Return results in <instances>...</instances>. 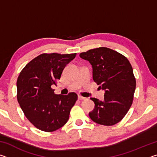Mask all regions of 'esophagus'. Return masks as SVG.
Wrapping results in <instances>:
<instances>
[{
  "mask_svg": "<svg viewBox=\"0 0 157 157\" xmlns=\"http://www.w3.org/2000/svg\"><path fill=\"white\" fill-rule=\"evenodd\" d=\"M78 99L80 100H85V99H86V98L82 97V96H81V95H78Z\"/></svg>",
  "mask_w": 157,
  "mask_h": 157,
  "instance_id": "obj_1",
  "label": "esophagus"
}]
</instances>
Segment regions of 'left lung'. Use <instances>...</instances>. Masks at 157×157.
Returning a JSON list of instances; mask_svg holds the SVG:
<instances>
[{"label":"left lung","mask_w":157,"mask_h":157,"mask_svg":"<svg viewBox=\"0 0 157 157\" xmlns=\"http://www.w3.org/2000/svg\"><path fill=\"white\" fill-rule=\"evenodd\" d=\"M79 57L92 65L93 79L105 91L103 101L91 98L95 107L89 117L105 126L119 123L131 107L136 89L131 63L124 55L105 47L82 52Z\"/></svg>","instance_id":"obj_1"}]
</instances>
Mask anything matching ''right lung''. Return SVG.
Returning <instances> with one entry per match:
<instances>
[{
    "instance_id": "obj_1",
    "label": "right lung",
    "mask_w": 157,
    "mask_h": 157,
    "mask_svg": "<svg viewBox=\"0 0 157 157\" xmlns=\"http://www.w3.org/2000/svg\"><path fill=\"white\" fill-rule=\"evenodd\" d=\"M75 56L44 53L30 61L18 77V102L28 120L41 131L54 132L67 123L78 95H57L51 86L57 85L66 65Z\"/></svg>"
}]
</instances>
